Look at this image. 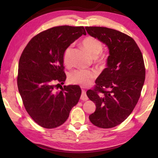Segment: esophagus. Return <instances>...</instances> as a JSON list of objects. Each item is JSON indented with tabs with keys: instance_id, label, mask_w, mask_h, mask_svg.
I'll use <instances>...</instances> for the list:
<instances>
[{
	"instance_id": "1",
	"label": "esophagus",
	"mask_w": 158,
	"mask_h": 158,
	"mask_svg": "<svg viewBox=\"0 0 158 158\" xmlns=\"http://www.w3.org/2000/svg\"><path fill=\"white\" fill-rule=\"evenodd\" d=\"M81 99L82 100H88V99H89V98H88V96L86 95V93H85V90H82V93H81Z\"/></svg>"
}]
</instances>
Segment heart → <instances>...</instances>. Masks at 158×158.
I'll return each instance as SVG.
<instances>
[{
  "label": "heart",
  "instance_id": "obj_1",
  "mask_svg": "<svg viewBox=\"0 0 158 158\" xmlns=\"http://www.w3.org/2000/svg\"><path fill=\"white\" fill-rule=\"evenodd\" d=\"M82 45L93 58H95L98 63H102L105 61V56L100 54L102 51V44L98 39L94 37L89 36L83 40ZM72 46H69L64 51L63 61L65 65L70 64V53ZM96 73L93 70L84 69H77L72 71L68 75L69 81L72 84H79L81 86H88L96 77Z\"/></svg>",
  "mask_w": 158,
  "mask_h": 158
}]
</instances>
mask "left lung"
Masks as SVG:
<instances>
[{"mask_svg": "<svg viewBox=\"0 0 158 158\" xmlns=\"http://www.w3.org/2000/svg\"><path fill=\"white\" fill-rule=\"evenodd\" d=\"M85 28L107 47L109 53L106 68L95 80L94 89L86 92L96 106L89 119L97 127H114L130 116L139 99L146 74L142 53L132 37L118 31L98 26Z\"/></svg>", "mask_w": 158, "mask_h": 158, "instance_id": "left-lung-1", "label": "left lung"}]
</instances>
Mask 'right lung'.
<instances>
[{"instance_id":"right-lung-1","label":"right lung","mask_w":158,"mask_h":158,"mask_svg":"<svg viewBox=\"0 0 158 158\" xmlns=\"http://www.w3.org/2000/svg\"><path fill=\"white\" fill-rule=\"evenodd\" d=\"M82 35H86L83 26L53 27L33 37L21 53L19 92L26 111L41 127L51 129L63 124L79 102L81 94L79 85H61L58 91L55 87L64 84L66 79L64 51Z\"/></svg>"}]
</instances>
